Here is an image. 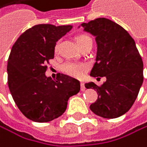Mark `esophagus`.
Returning a JSON list of instances; mask_svg holds the SVG:
<instances>
[{"mask_svg":"<svg viewBox=\"0 0 147 147\" xmlns=\"http://www.w3.org/2000/svg\"><path fill=\"white\" fill-rule=\"evenodd\" d=\"M80 86H81V90H82V91H84V90L86 89V88H85V84L83 82H81L80 83Z\"/></svg>","mask_w":147,"mask_h":147,"instance_id":"1","label":"esophagus"}]
</instances>
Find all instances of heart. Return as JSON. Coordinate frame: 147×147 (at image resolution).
<instances>
[{
  "label": "heart",
  "mask_w": 147,
  "mask_h": 147,
  "mask_svg": "<svg viewBox=\"0 0 147 147\" xmlns=\"http://www.w3.org/2000/svg\"><path fill=\"white\" fill-rule=\"evenodd\" d=\"M88 40H92L91 37L88 34L81 33L78 34L76 37V41L78 44V46L82 45L83 43ZM59 49V43H57L55 45L54 51L55 52H57ZM87 69V66L85 64H80V63H76L73 62V61H67L66 63L62 65V70L66 73V74L69 75L71 77H75V78H80L84 72Z\"/></svg>",
  "instance_id": "heart-1"
}]
</instances>
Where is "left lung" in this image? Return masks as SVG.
Here are the masks:
<instances>
[{
  "mask_svg": "<svg viewBox=\"0 0 147 147\" xmlns=\"http://www.w3.org/2000/svg\"><path fill=\"white\" fill-rule=\"evenodd\" d=\"M81 26L96 37L98 46L90 76L107 78L101 86L94 82L85 84L98 95L90 110L104 118L121 117L133 106L144 80L143 60L135 40L123 27L106 18Z\"/></svg>",
  "mask_w": 147,
  "mask_h": 147,
  "instance_id": "1",
  "label": "left lung"
}]
</instances>
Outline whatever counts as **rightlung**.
I'll return each instance as SVG.
<instances>
[{
  "label": "right lung",
  "mask_w": 147,
  "mask_h": 147,
  "mask_svg": "<svg viewBox=\"0 0 147 147\" xmlns=\"http://www.w3.org/2000/svg\"><path fill=\"white\" fill-rule=\"evenodd\" d=\"M71 25L39 24L24 31L11 48L7 72L12 98L23 115L34 122H49L65 112L67 100L80 90L78 80L59 74L46 77L54 48Z\"/></svg>",
  "instance_id": "right-lung-1"
}]
</instances>
